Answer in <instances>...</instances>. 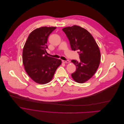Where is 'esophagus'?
I'll return each mask as SVG.
<instances>
[{"label": "esophagus", "mask_w": 124, "mask_h": 124, "mask_svg": "<svg viewBox=\"0 0 124 124\" xmlns=\"http://www.w3.org/2000/svg\"><path fill=\"white\" fill-rule=\"evenodd\" d=\"M62 62H63L64 63H69V62H70V61H68V60H67V61H63V60H62Z\"/></svg>", "instance_id": "1"}]
</instances>
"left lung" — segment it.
<instances>
[{"label": "left lung", "mask_w": 124, "mask_h": 124, "mask_svg": "<svg viewBox=\"0 0 124 124\" xmlns=\"http://www.w3.org/2000/svg\"><path fill=\"white\" fill-rule=\"evenodd\" d=\"M68 38L72 50L78 51L80 61L72 60L76 66V71L71 74L74 81L83 83L95 73L101 60V54L97 43L86 29L77 25L62 29Z\"/></svg>", "instance_id": "obj_1"}]
</instances>
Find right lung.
I'll return each mask as SVG.
<instances>
[{"label":"right lung","mask_w":124,"mask_h":124,"mask_svg":"<svg viewBox=\"0 0 124 124\" xmlns=\"http://www.w3.org/2000/svg\"><path fill=\"white\" fill-rule=\"evenodd\" d=\"M56 28L42 27L34 30L30 34L23 48L22 61L25 69L29 77L39 84L50 82L62 63L61 60L45 54L48 37Z\"/></svg>","instance_id":"add662e5"}]
</instances>
